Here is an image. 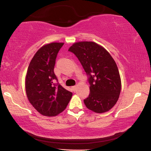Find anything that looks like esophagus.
<instances>
[{
    "instance_id": "esophagus-1",
    "label": "esophagus",
    "mask_w": 151,
    "mask_h": 151,
    "mask_svg": "<svg viewBox=\"0 0 151 151\" xmlns=\"http://www.w3.org/2000/svg\"><path fill=\"white\" fill-rule=\"evenodd\" d=\"M76 85H75V86L72 87V89H73V91H76Z\"/></svg>"
}]
</instances>
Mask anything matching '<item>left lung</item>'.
Instances as JSON below:
<instances>
[{
  "label": "left lung",
  "mask_w": 151,
  "mask_h": 151,
  "mask_svg": "<svg viewBox=\"0 0 151 151\" xmlns=\"http://www.w3.org/2000/svg\"><path fill=\"white\" fill-rule=\"evenodd\" d=\"M69 51L79 60L88 77L90 93L84 100L87 109L102 113L117 102L121 89V78L115 62L110 53L94 42H78Z\"/></svg>",
  "instance_id": "left-lung-1"
}]
</instances>
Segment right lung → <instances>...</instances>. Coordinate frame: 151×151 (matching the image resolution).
Returning a JSON list of instances; mask_svg holds the SVG:
<instances>
[{"instance_id":"obj_1","label":"right lung","mask_w":151,"mask_h":151,"mask_svg":"<svg viewBox=\"0 0 151 151\" xmlns=\"http://www.w3.org/2000/svg\"><path fill=\"white\" fill-rule=\"evenodd\" d=\"M63 45L51 42L42 46L34 55L27 71V97L34 108L45 116H53L62 112L73 96L59 84L54 73L56 58Z\"/></svg>"}]
</instances>
